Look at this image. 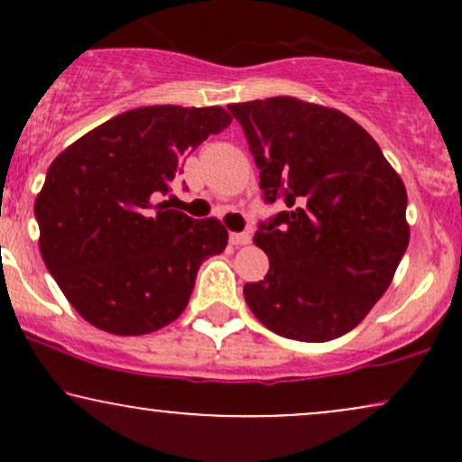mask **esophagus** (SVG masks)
Segmentation results:
<instances>
[{
    "instance_id": "obj_1",
    "label": "esophagus",
    "mask_w": 462,
    "mask_h": 462,
    "mask_svg": "<svg viewBox=\"0 0 462 462\" xmlns=\"http://www.w3.org/2000/svg\"><path fill=\"white\" fill-rule=\"evenodd\" d=\"M249 241H252V235H249V232H230L232 245H247Z\"/></svg>"
}]
</instances>
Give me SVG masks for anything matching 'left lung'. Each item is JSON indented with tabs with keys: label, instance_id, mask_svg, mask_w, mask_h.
I'll return each mask as SVG.
<instances>
[{
	"label": "left lung",
	"instance_id": "8db88e82",
	"mask_svg": "<svg viewBox=\"0 0 462 462\" xmlns=\"http://www.w3.org/2000/svg\"><path fill=\"white\" fill-rule=\"evenodd\" d=\"M261 169L267 204L254 243L264 280L243 286L269 330L323 343L356 328L384 295L408 247L406 189L354 119L295 97L227 106Z\"/></svg>",
	"mask_w": 462,
	"mask_h": 462
}]
</instances>
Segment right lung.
<instances>
[{
  "label": "right lung",
  "instance_id": "right-lung-1",
  "mask_svg": "<svg viewBox=\"0 0 462 462\" xmlns=\"http://www.w3.org/2000/svg\"><path fill=\"white\" fill-rule=\"evenodd\" d=\"M230 121L219 106H145L97 125L50 164L34 201L41 256L95 328L139 337L187 309L199 264L224 252L227 232L158 199L184 156Z\"/></svg>",
  "mask_w": 462,
  "mask_h": 462
}]
</instances>
